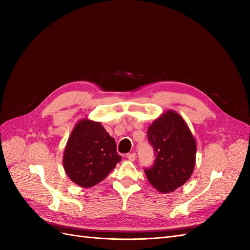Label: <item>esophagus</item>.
<instances>
[{
  "instance_id": "obj_1",
  "label": "esophagus",
  "mask_w": 250,
  "mask_h": 250,
  "mask_svg": "<svg viewBox=\"0 0 250 250\" xmlns=\"http://www.w3.org/2000/svg\"><path fill=\"white\" fill-rule=\"evenodd\" d=\"M126 157H127L128 160H129L130 162H134V160H135V157H137V155H135V153H128V154L126 155Z\"/></svg>"
}]
</instances>
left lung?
<instances>
[{"mask_svg": "<svg viewBox=\"0 0 250 250\" xmlns=\"http://www.w3.org/2000/svg\"><path fill=\"white\" fill-rule=\"evenodd\" d=\"M147 137L156 156L153 167L145 170L147 179L158 192H174L193 174L197 149L195 138L184 118L171 109L153 121Z\"/></svg>", "mask_w": 250, "mask_h": 250, "instance_id": "left-lung-1", "label": "left lung"}]
</instances>
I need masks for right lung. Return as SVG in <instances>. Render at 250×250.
<instances>
[{"label": "right lung", "instance_id": "right-lung-1", "mask_svg": "<svg viewBox=\"0 0 250 250\" xmlns=\"http://www.w3.org/2000/svg\"><path fill=\"white\" fill-rule=\"evenodd\" d=\"M121 160L115 139L100 122L84 118L73 128L64 147L62 164L74 184L92 188L106 177Z\"/></svg>", "mask_w": 250, "mask_h": 250}]
</instances>
